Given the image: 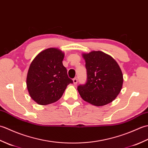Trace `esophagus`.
<instances>
[{
	"label": "esophagus",
	"mask_w": 148,
	"mask_h": 148,
	"mask_svg": "<svg viewBox=\"0 0 148 148\" xmlns=\"http://www.w3.org/2000/svg\"><path fill=\"white\" fill-rule=\"evenodd\" d=\"M73 83L74 84H76L77 83V79L76 77V78H74L73 79Z\"/></svg>",
	"instance_id": "1"
}]
</instances>
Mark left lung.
Masks as SVG:
<instances>
[{
	"label": "left lung",
	"instance_id": "1",
	"mask_svg": "<svg viewBox=\"0 0 148 148\" xmlns=\"http://www.w3.org/2000/svg\"><path fill=\"white\" fill-rule=\"evenodd\" d=\"M83 56L86 62L87 81L77 86L81 98L95 106L112 102L120 92L123 82L118 63L100 51L83 53Z\"/></svg>",
	"mask_w": 148,
	"mask_h": 148
}]
</instances>
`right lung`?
<instances>
[{
	"label": "right lung",
	"instance_id": "right-lung-1",
	"mask_svg": "<svg viewBox=\"0 0 148 148\" xmlns=\"http://www.w3.org/2000/svg\"><path fill=\"white\" fill-rule=\"evenodd\" d=\"M64 58L61 50L51 48L39 53L31 63L27 86L30 97L38 104L45 106L56 102L68 84L73 83L63 65Z\"/></svg>",
	"mask_w": 148,
	"mask_h": 148
}]
</instances>
